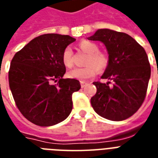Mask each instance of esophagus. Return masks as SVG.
Returning a JSON list of instances; mask_svg holds the SVG:
<instances>
[{
    "mask_svg": "<svg viewBox=\"0 0 158 158\" xmlns=\"http://www.w3.org/2000/svg\"><path fill=\"white\" fill-rule=\"evenodd\" d=\"M86 85L87 83L85 82V81H81V88H84Z\"/></svg>",
    "mask_w": 158,
    "mask_h": 158,
    "instance_id": "34e87169",
    "label": "esophagus"
}]
</instances>
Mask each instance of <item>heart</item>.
Wrapping results in <instances>:
<instances>
[{
    "label": "heart",
    "instance_id": "heart-1",
    "mask_svg": "<svg viewBox=\"0 0 158 158\" xmlns=\"http://www.w3.org/2000/svg\"><path fill=\"white\" fill-rule=\"evenodd\" d=\"M81 50L88 54L85 59V66L81 68H75L68 73L69 77L77 79L79 81H85L93 77L97 70L102 72L108 68L109 64V57L105 52L99 50V45L93 41L83 40L78 44ZM62 61L67 68H72L73 65V52L70 46H67L62 54Z\"/></svg>",
    "mask_w": 158,
    "mask_h": 158
}]
</instances>
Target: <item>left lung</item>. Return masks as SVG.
Wrapping results in <instances>:
<instances>
[{"label":"left lung","mask_w":158,"mask_h":158,"mask_svg":"<svg viewBox=\"0 0 158 158\" xmlns=\"http://www.w3.org/2000/svg\"><path fill=\"white\" fill-rule=\"evenodd\" d=\"M88 39L102 41L109 57L101 78L110 81L93 82L97 92L90 99L92 107L111 121L129 118L143 103L151 75L144 49L128 34L110 29H99Z\"/></svg>","instance_id":"left-lung-1"}]
</instances>
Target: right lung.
Listing matches in <instances>:
<instances>
[{
  "label": "right lung",
  "instance_id": "add662e5",
  "mask_svg": "<svg viewBox=\"0 0 158 158\" xmlns=\"http://www.w3.org/2000/svg\"><path fill=\"white\" fill-rule=\"evenodd\" d=\"M76 39L68 35L44 34L31 40L11 60L9 84L15 104L29 122L50 127L63 122L73 109L72 95L79 81L64 79V49ZM52 81H57L55 85Z\"/></svg>",
  "mask_w": 158,
  "mask_h": 158
}]
</instances>
